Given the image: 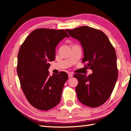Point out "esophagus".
<instances>
[{
    "mask_svg": "<svg viewBox=\"0 0 131 131\" xmlns=\"http://www.w3.org/2000/svg\"><path fill=\"white\" fill-rule=\"evenodd\" d=\"M68 77H69V78H70L73 77V75L71 74V73H69V74H68Z\"/></svg>",
    "mask_w": 131,
    "mask_h": 131,
    "instance_id": "1",
    "label": "esophagus"
}]
</instances>
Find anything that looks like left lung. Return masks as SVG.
Wrapping results in <instances>:
<instances>
[{"label":"left lung","mask_w":131,"mask_h":131,"mask_svg":"<svg viewBox=\"0 0 131 131\" xmlns=\"http://www.w3.org/2000/svg\"><path fill=\"white\" fill-rule=\"evenodd\" d=\"M80 42L84 50L83 62L92 70L86 77L77 74L76 92L79 100L89 107L102 105L110 97L118 78L117 55L108 37L102 31L88 26L66 29Z\"/></svg>","instance_id":"obj_1"}]
</instances>
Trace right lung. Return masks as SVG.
I'll return each instance as SVG.
<instances>
[{
  "label": "right lung",
  "instance_id": "1",
  "mask_svg": "<svg viewBox=\"0 0 131 131\" xmlns=\"http://www.w3.org/2000/svg\"><path fill=\"white\" fill-rule=\"evenodd\" d=\"M65 37L69 36L63 29H37L19 48L17 70L21 88L30 104L39 110H49L60 102L68 75L62 71L50 76L48 70L55 59L56 47Z\"/></svg>",
  "mask_w": 131,
  "mask_h": 131
}]
</instances>
